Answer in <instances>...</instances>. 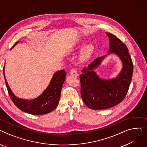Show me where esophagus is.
I'll return each mask as SVG.
<instances>
[{
    "mask_svg": "<svg viewBox=\"0 0 147 147\" xmlns=\"http://www.w3.org/2000/svg\"><path fill=\"white\" fill-rule=\"evenodd\" d=\"M69 74H71L74 77H77L78 76V71H77L76 69L75 68H73L71 69L70 71H69Z\"/></svg>",
    "mask_w": 147,
    "mask_h": 147,
    "instance_id": "34e87169",
    "label": "esophagus"
}]
</instances>
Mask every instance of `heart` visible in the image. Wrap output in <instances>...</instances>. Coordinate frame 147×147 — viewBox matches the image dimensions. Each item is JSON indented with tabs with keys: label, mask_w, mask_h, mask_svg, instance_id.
<instances>
[{
	"label": "heart",
	"mask_w": 147,
	"mask_h": 147,
	"mask_svg": "<svg viewBox=\"0 0 147 147\" xmlns=\"http://www.w3.org/2000/svg\"><path fill=\"white\" fill-rule=\"evenodd\" d=\"M79 44L80 46H82L84 45V43L81 41V42H79ZM93 49H94L93 45L88 44L86 46H84L81 53V56H80L81 59L82 61H85L88 59L90 56L92 51H93Z\"/></svg>",
	"instance_id": "obj_1"
}]
</instances>
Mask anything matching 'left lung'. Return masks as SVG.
I'll use <instances>...</instances> for the list:
<instances>
[{
    "label": "left lung",
    "instance_id": "left-lung-1",
    "mask_svg": "<svg viewBox=\"0 0 147 147\" xmlns=\"http://www.w3.org/2000/svg\"><path fill=\"white\" fill-rule=\"evenodd\" d=\"M110 39L109 53H115L122 62L123 67L116 78L110 80L100 78L94 71L107 55L96 58L84 67L80 76V93L83 101L95 110L109 109L121 102L126 96L132 81L134 65L126 45L116 36L106 33Z\"/></svg>",
    "mask_w": 147,
    "mask_h": 147
}]
</instances>
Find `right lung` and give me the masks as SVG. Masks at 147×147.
Returning a JSON list of instances; mask_svg holds the SVG:
<instances>
[{"instance_id": "1", "label": "right lung", "mask_w": 147, "mask_h": 147, "mask_svg": "<svg viewBox=\"0 0 147 147\" xmlns=\"http://www.w3.org/2000/svg\"><path fill=\"white\" fill-rule=\"evenodd\" d=\"M18 42L15 43L12 48ZM4 68L5 65L3 69L5 76ZM65 77L66 72L64 69H61L54 73L48 86L43 93L37 98L32 100L21 99L15 96L6 82L5 76V80L10 98L13 104L20 110L30 114L43 115L52 111L58 106L60 99L62 87L65 80Z\"/></svg>"}]
</instances>
